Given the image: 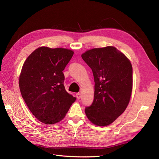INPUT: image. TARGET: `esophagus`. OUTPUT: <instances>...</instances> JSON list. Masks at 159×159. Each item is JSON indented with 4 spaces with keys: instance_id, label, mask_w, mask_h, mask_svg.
<instances>
[{
    "instance_id": "34e87169",
    "label": "esophagus",
    "mask_w": 159,
    "mask_h": 159,
    "mask_svg": "<svg viewBox=\"0 0 159 159\" xmlns=\"http://www.w3.org/2000/svg\"><path fill=\"white\" fill-rule=\"evenodd\" d=\"M76 98H78V99H80L81 98V93H76Z\"/></svg>"
}]
</instances>
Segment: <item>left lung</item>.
Segmentation results:
<instances>
[{
	"instance_id": "obj_1",
	"label": "left lung",
	"mask_w": 159,
	"mask_h": 159,
	"mask_svg": "<svg viewBox=\"0 0 159 159\" xmlns=\"http://www.w3.org/2000/svg\"><path fill=\"white\" fill-rule=\"evenodd\" d=\"M93 71L95 81L93 102L85 109L89 121L107 126L126 109L133 89L131 61L113 46L98 48L81 55Z\"/></svg>"
}]
</instances>
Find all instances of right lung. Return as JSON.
Here are the masks:
<instances>
[{
  "label": "right lung",
  "instance_id": "1",
  "mask_svg": "<svg viewBox=\"0 0 159 159\" xmlns=\"http://www.w3.org/2000/svg\"><path fill=\"white\" fill-rule=\"evenodd\" d=\"M73 55L71 50L42 46L22 66L19 77L21 95L32 113L43 123L61 121L76 99L64 85L63 70Z\"/></svg>",
  "mask_w": 159,
  "mask_h": 159
}]
</instances>
